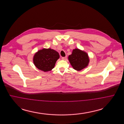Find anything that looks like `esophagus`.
Wrapping results in <instances>:
<instances>
[{"label":"esophagus","mask_w":124,"mask_h":124,"mask_svg":"<svg viewBox=\"0 0 124 124\" xmlns=\"http://www.w3.org/2000/svg\"><path fill=\"white\" fill-rule=\"evenodd\" d=\"M66 58H67V57H62V60H65V59H66Z\"/></svg>","instance_id":"1"}]
</instances>
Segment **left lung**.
I'll use <instances>...</instances> for the list:
<instances>
[{"instance_id":"8db88e82","label":"left lung","mask_w":124,"mask_h":124,"mask_svg":"<svg viewBox=\"0 0 124 124\" xmlns=\"http://www.w3.org/2000/svg\"><path fill=\"white\" fill-rule=\"evenodd\" d=\"M68 59L73 69L78 71L86 67L89 62L87 53L78 49H73Z\"/></svg>"}]
</instances>
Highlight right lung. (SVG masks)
I'll return each mask as SVG.
<instances>
[{
    "label": "right lung",
    "instance_id": "add662e5",
    "mask_svg": "<svg viewBox=\"0 0 124 124\" xmlns=\"http://www.w3.org/2000/svg\"><path fill=\"white\" fill-rule=\"evenodd\" d=\"M59 58V54L57 51L50 48H44L35 54L33 61L38 69L46 72L53 69Z\"/></svg>",
    "mask_w": 124,
    "mask_h": 124
}]
</instances>
